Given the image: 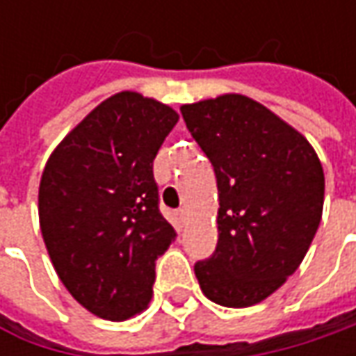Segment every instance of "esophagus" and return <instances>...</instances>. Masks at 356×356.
Returning <instances> with one entry per match:
<instances>
[{
  "mask_svg": "<svg viewBox=\"0 0 356 356\" xmlns=\"http://www.w3.org/2000/svg\"><path fill=\"white\" fill-rule=\"evenodd\" d=\"M176 218H178V222H180V224H184L186 218H188V212L182 208V210H178V212H176Z\"/></svg>",
  "mask_w": 356,
  "mask_h": 356,
  "instance_id": "1",
  "label": "esophagus"
}]
</instances>
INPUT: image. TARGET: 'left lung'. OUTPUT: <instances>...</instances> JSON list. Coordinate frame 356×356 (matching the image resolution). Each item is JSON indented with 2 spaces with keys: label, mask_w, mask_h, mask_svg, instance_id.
Returning <instances> with one entry per match:
<instances>
[{
  "label": "left lung",
  "mask_w": 356,
  "mask_h": 356,
  "mask_svg": "<svg viewBox=\"0 0 356 356\" xmlns=\"http://www.w3.org/2000/svg\"><path fill=\"white\" fill-rule=\"evenodd\" d=\"M218 180V245L194 266L204 295L250 307L277 291L319 227L325 176L303 134L243 95L180 106Z\"/></svg>",
  "instance_id": "obj_1"
}]
</instances>
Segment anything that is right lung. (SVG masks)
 Wrapping results in <instances>:
<instances>
[{
    "mask_svg": "<svg viewBox=\"0 0 356 356\" xmlns=\"http://www.w3.org/2000/svg\"><path fill=\"white\" fill-rule=\"evenodd\" d=\"M178 122L170 106L122 90L90 111L49 156L39 224L53 267L92 315L148 307L156 259L176 239L158 208L152 162Z\"/></svg>",
    "mask_w": 356,
    "mask_h": 356,
    "instance_id": "add662e5",
    "label": "right lung"
}]
</instances>
